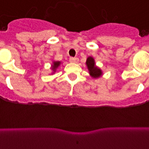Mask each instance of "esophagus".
Returning <instances> with one entry per match:
<instances>
[{"label":"esophagus","instance_id":"34e87169","mask_svg":"<svg viewBox=\"0 0 149 149\" xmlns=\"http://www.w3.org/2000/svg\"><path fill=\"white\" fill-rule=\"evenodd\" d=\"M69 61L72 63H77V61H78V58H73V57H71L70 58Z\"/></svg>","mask_w":149,"mask_h":149}]
</instances>
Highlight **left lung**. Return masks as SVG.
Returning <instances> with one entry per match:
<instances>
[{
	"mask_svg": "<svg viewBox=\"0 0 149 149\" xmlns=\"http://www.w3.org/2000/svg\"><path fill=\"white\" fill-rule=\"evenodd\" d=\"M86 65H87L88 69L89 71L90 75L92 77L98 78V77H100L103 74V72H102L101 69L99 68L97 66H96L95 61H94V58L91 57V56H89L87 58Z\"/></svg>",
	"mask_w": 149,
	"mask_h": 149,
	"instance_id": "8db88e82",
	"label": "left lung"
}]
</instances>
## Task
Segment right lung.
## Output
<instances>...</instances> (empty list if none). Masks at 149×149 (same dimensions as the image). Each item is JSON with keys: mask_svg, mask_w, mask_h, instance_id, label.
Masks as SVG:
<instances>
[{"mask_svg": "<svg viewBox=\"0 0 149 149\" xmlns=\"http://www.w3.org/2000/svg\"><path fill=\"white\" fill-rule=\"evenodd\" d=\"M60 64H61V61H53V64H52V69L53 71V73L55 72V71H56V69L58 68V67L60 65Z\"/></svg>", "mask_w": 149, "mask_h": 149, "instance_id": "add662e5", "label": "right lung"}]
</instances>
